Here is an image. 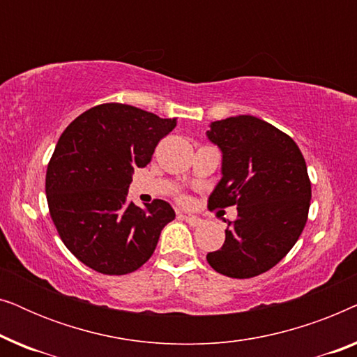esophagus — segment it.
<instances>
[{"label":"esophagus","instance_id":"esophagus-1","mask_svg":"<svg viewBox=\"0 0 357 357\" xmlns=\"http://www.w3.org/2000/svg\"><path fill=\"white\" fill-rule=\"evenodd\" d=\"M178 219H183V221H187L190 226H199V224H202V219H199V218L190 216V214H183V213H178Z\"/></svg>","mask_w":357,"mask_h":357}]
</instances>
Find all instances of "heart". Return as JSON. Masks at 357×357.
<instances>
[{"instance_id": "1", "label": "heart", "mask_w": 357, "mask_h": 357, "mask_svg": "<svg viewBox=\"0 0 357 357\" xmlns=\"http://www.w3.org/2000/svg\"><path fill=\"white\" fill-rule=\"evenodd\" d=\"M182 202H185V199H183V198H182Z\"/></svg>"}]
</instances>
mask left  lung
<instances>
[{"label": "left lung", "instance_id": "obj_1", "mask_svg": "<svg viewBox=\"0 0 357 357\" xmlns=\"http://www.w3.org/2000/svg\"><path fill=\"white\" fill-rule=\"evenodd\" d=\"M206 131L222 153V178L209 208L237 206L226 241L206 260L229 278H253L271 270L301 237L309 216L310 180L294 139L252 115L213 121Z\"/></svg>", "mask_w": 357, "mask_h": 357}]
</instances>
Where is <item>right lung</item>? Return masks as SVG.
I'll use <instances>...</instances> for the list:
<instances>
[{"label":"right lung","mask_w":357,"mask_h":357,"mask_svg":"<svg viewBox=\"0 0 357 357\" xmlns=\"http://www.w3.org/2000/svg\"><path fill=\"white\" fill-rule=\"evenodd\" d=\"M175 125V119L110 102L63 131L47 167V202L63 243L86 266L128 275L154 253L174 209L164 199L139 208L126 197L135 169L151 162Z\"/></svg>","instance_id":"obj_1"}]
</instances>
